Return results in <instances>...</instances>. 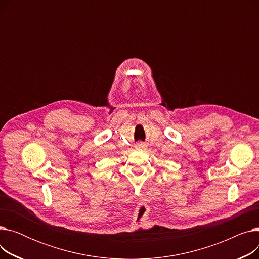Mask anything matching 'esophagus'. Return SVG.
Returning <instances> with one entry per match:
<instances>
[{
    "mask_svg": "<svg viewBox=\"0 0 259 259\" xmlns=\"http://www.w3.org/2000/svg\"><path fill=\"white\" fill-rule=\"evenodd\" d=\"M135 148H137L138 150H144V149H145V144L140 142V143H138L137 145H135Z\"/></svg>",
    "mask_w": 259,
    "mask_h": 259,
    "instance_id": "obj_1",
    "label": "esophagus"
}]
</instances>
